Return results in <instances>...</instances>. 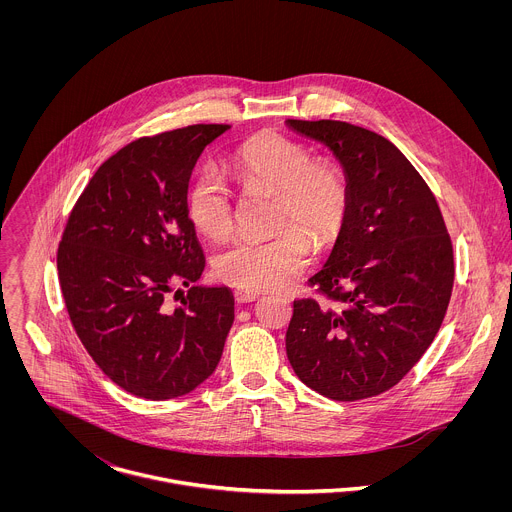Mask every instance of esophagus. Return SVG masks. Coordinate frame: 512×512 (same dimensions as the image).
Returning a JSON list of instances; mask_svg holds the SVG:
<instances>
[{
    "mask_svg": "<svg viewBox=\"0 0 512 512\" xmlns=\"http://www.w3.org/2000/svg\"><path fill=\"white\" fill-rule=\"evenodd\" d=\"M258 297H260L258 290H244V288L234 290V299H236L238 303H248V301H254V299H258Z\"/></svg>",
    "mask_w": 512,
    "mask_h": 512,
    "instance_id": "34e87169",
    "label": "esophagus"
}]
</instances>
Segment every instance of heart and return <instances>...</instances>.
<instances>
[{
    "instance_id": "b5f03b06",
    "label": "heart",
    "mask_w": 512,
    "mask_h": 512,
    "mask_svg": "<svg viewBox=\"0 0 512 512\" xmlns=\"http://www.w3.org/2000/svg\"><path fill=\"white\" fill-rule=\"evenodd\" d=\"M228 171L248 193L274 195L264 240H236L215 258L222 282L244 290H276L292 284L311 260V244L329 248L351 209V179L345 165L278 134L252 138L228 159ZM187 213L207 238L222 240L234 230L236 207L217 173L201 169L187 189Z\"/></svg>"
}]
</instances>
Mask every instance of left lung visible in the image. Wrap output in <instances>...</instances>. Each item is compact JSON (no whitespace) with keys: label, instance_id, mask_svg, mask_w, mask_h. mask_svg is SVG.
I'll list each match as a JSON object with an SVG mask.
<instances>
[{"label":"left lung","instance_id":"1","mask_svg":"<svg viewBox=\"0 0 512 512\" xmlns=\"http://www.w3.org/2000/svg\"><path fill=\"white\" fill-rule=\"evenodd\" d=\"M333 149L351 209L329 262L293 301L286 353L311 390L339 402L398 384L438 335L453 288V244L438 201L386 138L339 120H288Z\"/></svg>","mask_w":512,"mask_h":512}]
</instances>
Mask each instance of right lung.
Returning <instances> with one entry per match:
<instances>
[{
	"mask_svg": "<svg viewBox=\"0 0 512 512\" xmlns=\"http://www.w3.org/2000/svg\"><path fill=\"white\" fill-rule=\"evenodd\" d=\"M226 128L195 124L116 151L76 199L59 242V286L80 343L112 382L146 400L183 396L209 378L234 319L228 288L193 286L175 309L167 301L205 270L187 187Z\"/></svg>",
	"mask_w": 512,
	"mask_h": 512,
	"instance_id": "1",
	"label": "right lung"
}]
</instances>
